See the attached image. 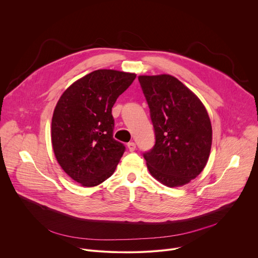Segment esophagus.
I'll return each instance as SVG.
<instances>
[{
    "mask_svg": "<svg viewBox=\"0 0 258 258\" xmlns=\"http://www.w3.org/2000/svg\"><path fill=\"white\" fill-rule=\"evenodd\" d=\"M127 148H128V150H130L131 152L135 151V150H136V148H137L136 143H134V142H130V143L127 144Z\"/></svg>",
    "mask_w": 258,
    "mask_h": 258,
    "instance_id": "34e87169",
    "label": "esophagus"
}]
</instances>
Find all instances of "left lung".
<instances>
[{
    "instance_id": "8db88e82",
    "label": "left lung",
    "mask_w": 258,
    "mask_h": 258,
    "mask_svg": "<svg viewBox=\"0 0 258 258\" xmlns=\"http://www.w3.org/2000/svg\"><path fill=\"white\" fill-rule=\"evenodd\" d=\"M139 82L150 109L155 145L145 152L150 173L167 187L194 179L210 154L212 127L199 98L169 75L140 76Z\"/></svg>"
}]
</instances>
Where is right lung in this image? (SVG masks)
Returning a JSON list of instances; mask_svg holds the SVG:
<instances>
[{"instance_id":"1","label":"right lung","mask_w":258,"mask_h":258,"mask_svg":"<svg viewBox=\"0 0 258 258\" xmlns=\"http://www.w3.org/2000/svg\"><path fill=\"white\" fill-rule=\"evenodd\" d=\"M135 73L95 70L60 97L52 118V145L62 169L84 187L111 176L125 147L113 139L112 107Z\"/></svg>"}]
</instances>
